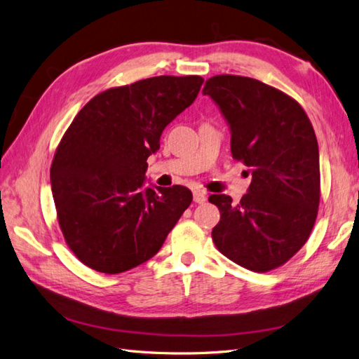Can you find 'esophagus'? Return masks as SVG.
Segmentation results:
<instances>
[{
  "instance_id": "obj_1",
  "label": "esophagus",
  "mask_w": 359,
  "mask_h": 359,
  "mask_svg": "<svg viewBox=\"0 0 359 359\" xmlns=\"http://www.w3.org/2000/svg\"><path fill=\"white\" fill-rule=\"evenodd\" d=\"M207 200V195H205V192L203 189H196V190H194V201L195 203H198V204H201V203H204Z\"/></svg>"
}]
</instances>
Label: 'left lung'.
I'll list each match as a JSON object with an SVG mask.
<instances>
[{
    "label": "left lung",
    "mask_w": 359,
    "mask_h": 359,
    "mask_svg": "<svg viewBox=\"0 0 359 359\" xmlns=\"http://www.w3.org/2000/svg\"><path fill=\"white\" fill-rule=\"evenodd\" d=\"M204 95L217 102L230 127V150L250 167L241 201L210 195L221 219L212 230L217 249L253 272L285 264L309 240L321 196L315 130L297 101L258 79L217 75Z\"/></svg>",
    "instance_id": "obj_1"
}]
</instances>
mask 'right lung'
<instances>
[{
  "instance_id": "right-lung-1",
  "label": "right lung",
  "mask_w": 359,
  "mask_h": 359,
  "mask_svg": "<svg viewBox=\"0 0 359 359\" xmlns=\"http://www.w3.org/2000/svg\"><path fill=\"white\" fill-rule=\"evenodd\" d=\"M203 81L163 75L112 87L69 126L50 167L52 195L65 240L87 267L115 275L146 262L192 203L184 186L146 189L144 181L165 126Z\"/></svg>"
}]
</instances>
